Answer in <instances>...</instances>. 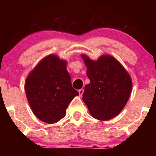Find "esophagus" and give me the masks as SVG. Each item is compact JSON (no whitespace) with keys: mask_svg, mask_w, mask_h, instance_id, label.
I'll return each mask as SVG.
<instances>
[{"mask_svg":"<svg viewBox=\"0 0 156 156\" xmlns=\"http://www.w3.org/2000/svg\"><path fill=\"white\" fill-rule=\"evenodd\" d=\"M78 91H79V95H80V97H82V96L83 95V93H84V89H81Z\"/></svg>","mask_w":156,"mask_h":156,"instance_id":"obj_1","label":"esophagus"}]
</instances>
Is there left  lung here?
Returning <instances> with one entry per match:
<instances>
[{"mask_svg": "<svg viewBox=\"0 0 156 156\" xmlns=\"http://www.w3.org/2000/svg\"><path fill=\"white\" fill-rule=\"evenodd\" d=\"M90 83L84 87L82 100L91 116L107 121L120 114L131 95L132 80L123 66L112 55L93 60L82 54Z\"/></svg>", "mask_w": 156, "mask_h": 156, "instance_id": "obj_1", "label": "left lung"}]
</instances>
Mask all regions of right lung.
<instances>
[{
  "mask_svg": "<svg viewBox=\"0 0 156 156\" xmlns=\"http://www.w3.org/2000/svg\"><path fill=\"white\" fill-rule=\"evenodd\" d=\"M67 62L56 55H49L30 72L25 91L35 116L52 124L65 116L66 109L78 91L72 88Z\"/></svg>",
  "mask_w": 156,
  "mask_h": 156,
  "instance_id": "add662e5",
  "label": "right lung"
}]
</instances>
